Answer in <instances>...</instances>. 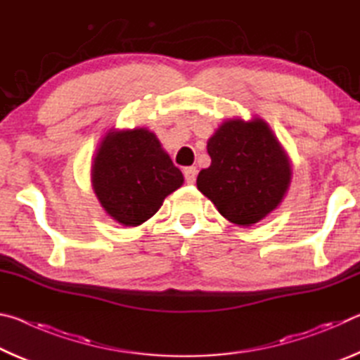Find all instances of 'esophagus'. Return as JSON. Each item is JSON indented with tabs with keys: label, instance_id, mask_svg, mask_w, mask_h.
<instances>
[{
	"label": "esophagus",
	"instance_id": "esophagus-1",
	"mask_svg": "<svg viewBox=\"0 0 360 360\" xmlns=\"http://www.w3.org/2000/svg\"><path fill=\"white\" fill-rule=\"evenodd\" d=\"M197 173H198V169L195 167H188L184 169V178H186L187 184H193L195 179H197Z\"/></svg>",
	"mask_w": 360,
	"mask_h": 360
}]
</instances>
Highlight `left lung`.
<instances>
[{
	"instance_id": "obj_1",
	"label": "left lung",
	"mask_w": 360,
	"mask_h": 360,
	"mask_svg": "<svg viewBox=\"0 0 360 360\" xmlns=\"http://www.w3.org/2000/svg\"><path fill=\"white\" fill-rule=\"evenodd\" d=\"M208 154L211 165L198 173L197 187L227 221L249 227L283 202L292 172L266 122H224L208 139Z\"/></svg>"
}]
</instances>
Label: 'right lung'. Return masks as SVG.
<instances>
[{
  "label": "right lung",
  "instance_id": "add662e5",
  "mask_svg": "<svg viewBox=\"0 0 360 360\" xmlns=\"http://www.w3.org/2000/svg\"><path fill=\"white\" fill-rule=\"evenodd\" d=\"M184 182L179 168L146 129L109 131L92 165V186L115 221L136 227L155 214Z\"/></svg>",
  "mask_w": 360,
  "mask_h": 360
}]
</instances>
